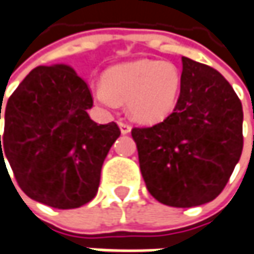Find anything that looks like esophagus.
<instances>
[{"instance_id": "1", "label": "esophagus", "mask_w": 254, "mask_h": 254, "mask_svg": "<svg viewBox=\"0 0 254 254\" xmlns=\"http://www.w3.org/2000/svg\"><path fill=\"white\" fill-rule=\"evenodd\" d=\"M118 127H120L121 129V133L122 134H127L130 133V125H127V124H125V122H118Z\"/></svg>"}]
</instances>
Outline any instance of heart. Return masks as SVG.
<instances>
[{"label": "heart", "mask_w": 254, "mask_h": 254, "mask_svg": "<svg viewBox=\"0 0 254 254\" xmlns=\"http://www.w3.org/2000/svg\"><path fill=\"white\" fill-rule=\"evenodd\" d=\"M181 86L182 72L174 62L144 58L107 69L93 96L107 108H114L118 101L127 103L132 120L151 125L172 113Z\"/></svg>", "instance_id": "1"}]
</instances>
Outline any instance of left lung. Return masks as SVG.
Here are the masks:
<instances>
[{"label": "left lung", "mask_w": 254, "mask_h": 254, "mask_svg": "<svg viewBox=\"0 0 254 254\" xmlns=\"http://www.w3.org/2000/svg\"><path fill=\"white\" fill-rule=\"evenodd\" d=\"M174 113L151 127H133L141 177L150 194L171 207L201 206L225 188L243 147V111L215 69L182 57Z\"/></svg>", "instance_id": "left-lung-1"}]
</instances>
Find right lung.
<instances>
[{
    "label": "right lung",
    "mask_w": 254,
    "mask_h": 254,
    "mask_svg": "<svg viewBox=\"0 0 254 254\" xmlns=\"http://www.w3.org/2000/svg\"><path fill=\"white\" fill-rule=\"evenodd\" d=\"M91 107L87 84L65 64L34 68L9 97L0 165L5 156L30 199L68 210L97 194L101 167L121 130L115 122L91 121Z\"/></svg>",
    "instance_id": "add662e5"
}]
</instances>
